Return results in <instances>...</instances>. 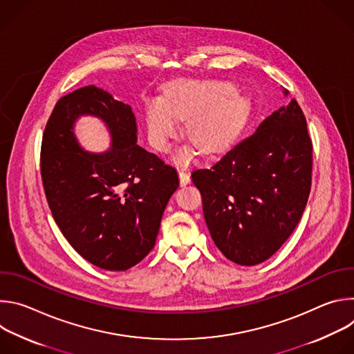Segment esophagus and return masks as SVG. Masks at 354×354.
I'll return each mask as SVG.
<instances>
[{
  "instance_id": "34e87169",
  "label": "esophagus",
  "mask_w": 354,
  "mask_h": 354,
  "mask_svg": "<svg viewBox=\"0 0 354 354\" xmlns=\"http://www.w3.org/2000/svg\"><path fill=\"white\" fill-rule=\"evenodd\" d=\"M178 174H179V182H180V185H182V186H185V185L190 183V175H189L186 171L180 169Z\"/></svg>"
}]
</instances>
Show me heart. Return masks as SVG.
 <instances>
[{"instance_id":"b5f03b06","label":"heart","mask_w":354,"mask_h":354,"mask_svg":"<svg viewBox=\"0 0 354 354\" xmlns=\"http://www.w3.org/2000/svg\"><path fill=\"white\" fill-rule=\"evenodd\" d=\"M245 106L241 96L218 81H179L164 100H153L147 106L145 122L151 144L167 151L179 130V119H187L186 134L207 153H218L235 136ZM196 148L180 151L178 160L189 162Z\"/></svg>"}]
</instances>
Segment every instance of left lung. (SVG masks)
I'll return each mask as SVG.
<instances>
[{"instance_id":"1","label":"left lung","mask_w":354,"mask_h":354,"mask_svg":"<svg viewBox=\"0 0 354 354\" xmlns=\"http://www.w3.org/2000/svg\"><path fill=\"white\" fill-rule=\"evenodd\" d=\"M311 175L313 141L291 99L210 168L196 169L192 180L216 246L234 263L255 266L276 254L297 227Z\"/></svg>"}]
</instances>
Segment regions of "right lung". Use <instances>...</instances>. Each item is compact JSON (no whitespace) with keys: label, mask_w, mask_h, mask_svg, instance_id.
Here are the masks:
<instances>
[{"label":"right lung","mask_w":354,"mask_h":354,"mask_svg":"<svg viewBox=\"0 0 354 354\" xmlns=\"http://www.w3.org/2000/svg\"><path fill=\"white\" fill-rule=\"evenodd\" d=\"M84 114L110 129L106 153L84 151L73 134ZM40 172L53 218L70 245L89 263L122 272L154 248L176 169L137 144L131 108L88 85L59 99L41 140Z\"/></svg>","instance_id":"1"}]
</instances>
